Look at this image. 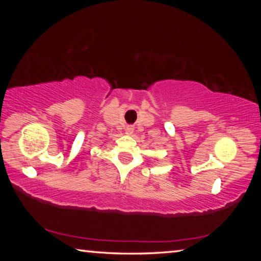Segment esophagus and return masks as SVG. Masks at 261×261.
Wrapping results in <instances>:
<instances>
[{"label": "esophagus", "mask_w": 261, "mask_h": 261, "mask_svg": "<svg viewBox=\"0 0 261 261\" xmlns=\"http://www.w3.org/2000/svg\"><path fill=\"white\" fill-rule=\"evenodd\" d=\"M132 132H134V126H132V125H127V126L125 127V134H126V135H131Z\"/></svg>", "instance_id": "1"}]
</instances>
